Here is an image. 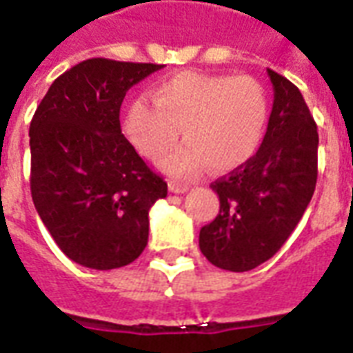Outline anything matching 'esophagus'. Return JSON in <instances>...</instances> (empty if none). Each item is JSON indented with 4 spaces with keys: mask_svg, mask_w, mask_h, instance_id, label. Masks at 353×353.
<instances>
[{
    "mask_svg": "<svg viewBox=\"0 0 353 353\" xmlns=\"http://www.w3.org/2000/svg\"><path fill=\"white\" fill-rule=\"evenodd\" d=\"M168 187L172 192H177V194H181V192H187V190H189V185L177 183V181H170Z\"/></svg>",
    "mask_w": 353,
    "mask_h": 353,
    "instance_id": "34e87169",
    "label": "esophagus"
}]
</instances>
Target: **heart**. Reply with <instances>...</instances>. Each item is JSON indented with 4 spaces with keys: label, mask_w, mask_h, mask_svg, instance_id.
Segmentation results:
<instances>
[{
    "label": "heart",
    "mask_w": 353,
    "mask_h": 353,
    "mask_svg": "<svg viewBox=\"0 0 353 353\" xmlns=\"http://www.w3.org/2000/svg\"><path fill=\"white\" fill-rule=\"evenodd\" d=\"M153 103L137 99L125 117V134L150 161L176 177H194L208 163L216 172L245 164L256 153L270 117L268 93L256 78L179 72L153 88Z\"/></svg>",
    "instance_id": "obj_1"
}]
</instances>
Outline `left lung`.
<instances>
[{
	"label": "left lung",
	"instance_id": "1",
	"mask_svg": "<svg viewBox=\"0 0 353 353\" xmlns=\"http://www.w3.org/2000/svg\"><path fill=\"white\" fill-rule=\"evenodd\" d=\"M275 99L256 155L211 183L221 210L200 230V250L221 270L249 271L270 260L296 230L314 194L318 129L288 78L268 69Z\"/></svg>",
	"mask_w": 353,
	"mask_h": 353
}]
</instances>
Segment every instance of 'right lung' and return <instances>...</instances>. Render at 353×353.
Instances as JSON below:
<instances>
[{
  "label": "right lung",
  "instance_id": "right-lung-1",
  "mask_svg": "<svg viewBox=\"0 0 353 353\" xmlns=\"http://www.w3.org/2000/svg\"><path fill=\"white\" fill-rule=\"evenodd\" d=\"M163 69L91 57L57 77L30 125L31 198L57 247L91 270L134 262L168 185L121 134L125 93Z\"/></svg>",
  "mask_w": 353,
  "mask_h": 353
}]
</instances>
